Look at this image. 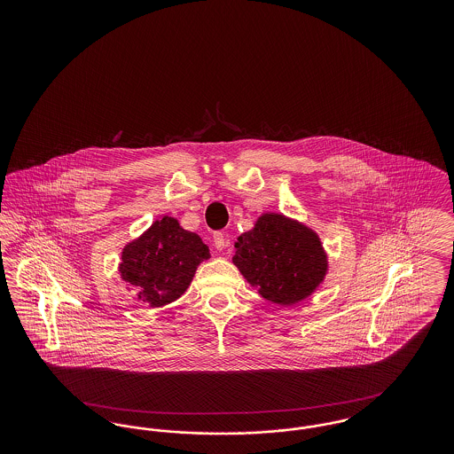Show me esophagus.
Instances as JSON below:
<instances>
[{"instance_id": "1", "label": "esophagus", "mask_w": 454, "mask_h": 454, "mask_svg": "<svg viewBox=\"0 0 454 454\" xmlns=\"http://www.w3.org/2000/svg\"><path fill=\"white\" fill-rule=\"evenodd\" d=\"M213 239H215V247L217 250H224L228 247V238L224 237V233H221V231H216L213 235Z\"/></svg>"}]
</instances>
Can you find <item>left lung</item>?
I'll list each match as a JSON object with an SVG mask.
<instances>
[{"mask_svg":"<svg viewBox=\"0 0 454 454\" xmlns=\"http://www.w3.org/2000/svg\"><path fill=\"white\" fill-rule=\"evenodd\" d=\"M233 263L269 301L289 306L306 300L326 274L318 235L282 215H262L238 237Z\"/></svg>","mask_w":454,"mask_h":454,"instance_id":"1","label":"left lung"}]
</instances>
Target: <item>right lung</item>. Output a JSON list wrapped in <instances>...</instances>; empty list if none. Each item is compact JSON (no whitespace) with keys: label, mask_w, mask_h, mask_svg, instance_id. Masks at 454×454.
<instances>
[{"label":"right lung","mask_w":454,"mask_h":454,"mask_svg":"<svg viewBox=\"0 0 454 454\" xmlns=\"http://www.w3.org/2000/svg\"><path fill=\"white\" fill-rule=\"evenodd\" d=\"M209 248L192 231L180 228L173 217L154 221L143 237L122 252L121 276L137 289V298L152 308L180 298L194 278Z\"/></svg>","instance_id":"right-lung-1"}]
</instances>
